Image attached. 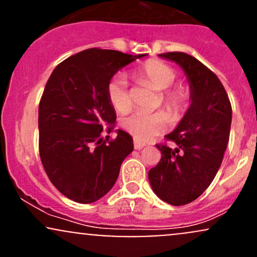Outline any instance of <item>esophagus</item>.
<instances>
[{"label": "esophagus", "mask_w": 257, "mask_h": 257, "mask_svg": "<svg viewBox=\"0 0 257 257\" xmlns=\"http://www.w3.org/2000/svg\"><path fill=\"white\" fill-rule=\"evenodd\" d=\"M146 145L144 143H141V141H138V140H134V149L135 150H141L144 149Z\"/></svg>", "instance_id": "34e87169"}]
</instances>
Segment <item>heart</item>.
Here are the masks:
<instances>
[{
	"label": "heart",
	"instance_id": "heart-1",
	"mask_svg": "<svg viewBox=\"0 0 257 257\" xmlns=\"http://www.w3.org/2000/svg\"><path fill=\"white\" fill-rule=\"evenodd\" d=\"M138 78L143 79L162 90V102L168 113L179 117L190 101V89L185 84H174L178 73L174 67L158 60H149L134 71ZM108 102L117 112L124 113L132 107V98L126 81L120 76L113 77L106 85ZM167 116L163 112L137 111L120 119L122 128L138 141H149L156 135L162 134L167 128Z\"/></svg>",
	"mask_w": 257,
	"mask_h": 257
}]
</instances>
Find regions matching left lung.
Segmentation results:
<instances>
[{
	"label": "left lung",
	"instance_id": "1",
	"mask_svg": "<svg viewBox=\"0 0 257 257\" xmlns=\"http://www.w3.org/2000/svg\"><path fill=\"white\" fill-rule=\"evenodd\" d=\"M159 57L184 70L191 90L190 107L175 131L166 135L176 147L156 145L162 158L149 172L153 192L179 206L198 198L216 175L228 144L232 107L217 76L192 55L170 52Z\"/></svg>",
	"mask_w": 257,
	"mask_h": 257
}]
</instances>
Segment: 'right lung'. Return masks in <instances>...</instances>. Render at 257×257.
Instances as JSON below:
<instances>
[{
  "label": "right lung",
  "mask_w": 257,
  "mask_h": 257,
  "mask_svg": "<svg viewBox=\"0 0 257 257\" xmlns=\"http://www.w3.org/2000/svg\"><path fill=\"white\" fill-rule=\"evenodd\" d=\"M146 55L90 48L52 72L38 107V149L51 182L69 199L93 203L113 187L134 145L120 129L114 139L102 138L116 123L106 85L118 70Z\"/></svg>",
  "instance_id": "right-lung-1"
}]
</instances>
